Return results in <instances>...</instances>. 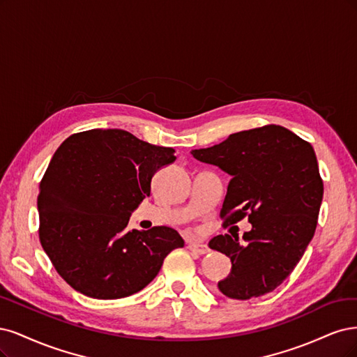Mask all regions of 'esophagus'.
I'll list each match as a JSON object with an SVG mask.
<instances>
[{
  "label": "esophagus",
  "mask_w": 357,
  "mask_h": 357,
  "mask_svg": "<svg viewBox=\"0 0 357 357\" xmlns=\"http://www.w3.org/2000/svg\"><path fill=\"white\" fill-rule=\"evenodd\" d=\"M187 248L191 252H195V254H199V255H206V254H209V252H211V249L203 243H188Z\"/></svg>",
  "instance_id": "34e87169"
}]
</instances>
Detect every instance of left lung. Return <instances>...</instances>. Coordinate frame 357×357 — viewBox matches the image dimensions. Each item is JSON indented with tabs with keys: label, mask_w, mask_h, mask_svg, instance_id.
<instances>
[{
	"label": "left lung",
	"mask_w": 357,
	"mask_h": 357,
	"mask_svg": "<svg viewBox=\"0 0 357 357\" xmlns=\"http://www.w3.org/2000/svg\"><path fill=\"white\" fill-rule=\"evenodd\" d=\"M191 154L233 176L221 209L224 227L243 218L252 224L243 234L245 245L229 234L209 241L233 266L218 283L220 291L233 300L274 291L294 271L316 231L324 181L313 146L282 126L267 124Z\"/></svg>",
	"instance_id": "left-lung-1"
}]
</instances>
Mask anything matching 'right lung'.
I'll list each match as a JSON object with an SVG mask.
<instances>
[{
    "instance_id": "add662e5",
    "label": "right lung",
    "mask_w": 357,
    "mask_h": 357,
    "mask_svg": "<svg viewBox=\"0 0 357 357\" xmlns=\"http://www.w3.org/2000/svg\"><path fill=\"white\" fill-rule=\"evenodd\" d=\"M175 149L120 129L71 135L56 149L40 182V241L61 278L96 300L139 292L165 258L183 246L176 229H128L151 194L155 172L175 162Z\"/></svg>"
}]
</instances>
